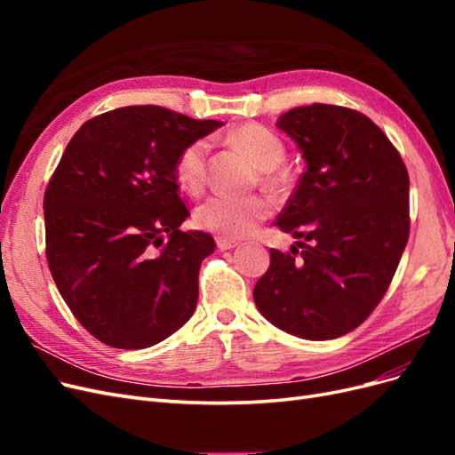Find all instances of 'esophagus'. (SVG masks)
<instances>
[{"label":"esophagus","mask_w":455,"mask_h":455,"mask_svg":"<svg viewBox=\"0 0 455 455\" xmlns=\"http://www.w3.org/2000/svg\"><path fill=\"white\" fill-rule=\"evenodd\" d=\"M216 244H218L220 251H229V249H235L239 243L233 241V239H228V237H216Z\"/></svg>","instance_id":"obj_1"}]
</instances>
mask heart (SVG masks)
<instances>
[{"label":"heart","instance_id":"b5f03b06","mask_svg":"<svg viewBox=\"0 0 455 455\" xmlns=\"http://www.w3.org/2000/svg\"><path fill=\"white\" fill-rule=\"evenodd\" d=\"M231 144L244 149L249 157L264 169V180L271 186L283 184L286 172L281 169L286 148L281 136L261 123H243L228 134ZM211 144L197 139L178 151L174 178L178 186L191 196H199L206 184V163ZM273 212V203L266 196H231L216 194L206 199L196 212L197 224L220 237L237 239L252 233L261 220Z\"/></svg>","mask_w":455,"mask_h":455}]
</instances>
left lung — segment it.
Masks as SVG:
<instances>
[{
    "mask_svg": "<svg viewBox=\"0 0 455 455\" xmlns=\"http://www.w3.org/2000/svg\"><path fill=\"white\" fill-rule=\"evenodd\" d=\"M277 127L307 169L275 226L298 239L271 249L254 286L259 313L304 339H334L376 309L410 235V178L387 136L364 114L332 104L294 108Z\"/></svg>",
    "mask_w": 455,
    "mask_h": 455,
    "instance_id": "1",
    "label": "left lung"
}]
</instances>
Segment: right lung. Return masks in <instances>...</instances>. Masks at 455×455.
Wrapping results in <instances>:
<instances>
[{
    "label": "right lung",
    "mask_w": 455,
    "mask_h": 455,
    "mask_svg": "<svg viewBox=\"0 0 455 455\" xmlns=\"http://www.w3.org/2000/svg\"><path fill=\"white\" fill-rule=\"evenodd\" d=\"M222 127L161 106H125L89 119L45 189L49 269L66 306L109 347L144 349L182 328L214 252L178 196L174 161Z\"/></svg>",
    "instance_id": "right-lung-1"
}]
</instances>
